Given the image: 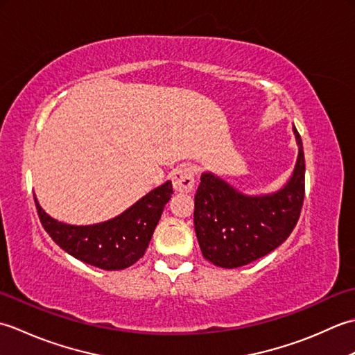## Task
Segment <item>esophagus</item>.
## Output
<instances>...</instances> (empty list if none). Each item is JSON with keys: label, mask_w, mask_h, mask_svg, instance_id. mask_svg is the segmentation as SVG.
<instances>
[{"label": "esophagus", "mask_w": 355, "mask_h": 355, "mask_svg": "<svg viewBox=\"0 0 355 355\" xmlns=\"http://www.w3.org/2000/svg\"><path fill=\"white\" fill-rule=\"evenodd\" d=\"M195 175L191 168H180L172 173V186L177 193H189L193 189Z\"/></svg>", "instance_id": "34e87169"}]
</instances>
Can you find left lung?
Instances as JSON below:
<instances>
[{"mask_svg": "<svg viewBox=\"0 0 355 355\" xmlns=\"http://www.w3.org/2000/svg\"><path fill=\"white\" fill-rule=\"evenodd\" d=\"M293 132L297 160L288 182L273 193L245 195L212 172L201 173L193 225L202 256L215 266H247L273 252L296 227L305 197V157L296 126Z\"/></svg>", "mask_w": 355, "mask_h": 355, "instance_id": "8db88e82", "label": "left lung"}]
</instances>
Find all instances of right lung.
I'll return each mask as SVG.
<instances>
[{"label": "right lung", "instance_id": "add662e5", "mask_svg": "<svg viewBox=\"0 0 355 355\" xmlns=\"http://www.w3.org/2000/svg\"><path fill=\"white\" fill-rule=\"evenodd\" d=\"M172 183L155 187L123 214L92 225H71L44 212L36 197L35 205L45 232L73 258L103 270H123L143 258L166 202Z\"/></svg>", "mask_w": 355, "mask_h": 355}]
</instances>
